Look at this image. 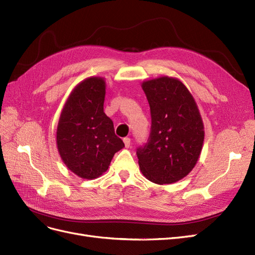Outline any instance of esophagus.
Wrapping results in <instances>:
<instances>
[{"instance_id":"esophagus-1","label":"esophagus","mask_w":255,"mask_h":255,"mask_svg":"<svg viewBox=\"0 0 255 255\" xmlns=\"http://www.w3.org/2000/svg\"><path fill=\"white\" fill-rule=\"evenodd\" d=\"M123 141H124V144H125L126 148H129V147H130V138L129 137H125L124 139H123Z\"/></svg>"}]
</instances>
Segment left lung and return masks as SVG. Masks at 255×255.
Wrapping results in <instances>:
<instances>
[{"mask_svg": "<svg viewBox=\"0 0 255 255\" xmlns=\"http://www.w3.org/2000/svg\"><path fill=\"white\" fill-rule=\"evenodd\" d=\"M149 103V142L136 151L143 176L155 184L186 177L198 161L204 126L198 106L181 80L160 76L141 84Z\"/></svg>", "mask_w": 255, "mask_h": 255, "instance_id": "left-lung-1", "label": "left lung"}]
</instances>
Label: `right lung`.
<instances>
[{
  "label": "right lung",
  "mask_w": 255,
  "mask_h": 255,
  "mask_svg": "<svg viewBox=\"0 0 255 255\" xmlns=\"http://www.w3.org/2000/svg\"><path fill=\"white\" fill-rule=\"evenodd\" d=\"M105 95V78L91 76L80 81L70 93L57 125L61 160L73 174L87 180L101 177L114 153L125 146L104 112Z\"/></svg>",
  "instance_id": "add662e5"
}]
</instances>
